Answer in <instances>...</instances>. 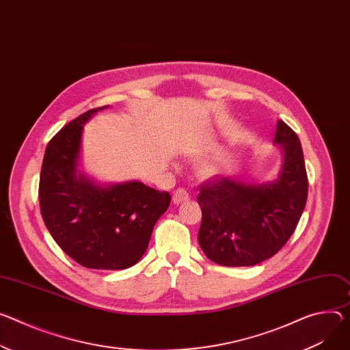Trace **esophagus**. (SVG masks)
<instances>
[{
	"mask_svg": "<svg viewBox=\"0 0 350 350\" xmlns=\"http://www.w3.org/2000/svg\"><path fill=\"white\" fill-rule=\"evenodd\" d=\"M189 200V194L187 193V189H184V188H177L176 191H174V194H173V202L174 204H181V202H185V201H188Z\"/></svg>",
	"mask_w": 350,
	"mask_h": 350,
	"instance_id": "obj_1",
	"label": "esophagus"
}]
</instances>
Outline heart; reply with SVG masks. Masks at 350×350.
Returning <instances> with one entry per match:
<instances>
[{
  "mask_svg": "<svg viewBox=\"0 0 350 350\" xmlns=\"http://www.w3.org/2000/svg\"><path fill=\"white\" fill-rule=\"evenodd\" d=\"M220 172V163L219 162H209L202 166V173L205 176H215Z\"/></svg>",
  "mask_w": 350,
  "mask_h": 350,
  "instance_id": "b5f03b06",
  "label": "heart"
}]
</instances>
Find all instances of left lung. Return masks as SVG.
I'll list each match as a JSON object with an SVG mask.
<instances>
[{"label": "left lung", "instance_id": "1", "mask_svg": "<svg viewBox=\"0 0 350 350\" xmlns=\"http://www.w3.org/2000/svg\"><path fill=\"white\" fill-rule=\"evenodd\" d=\"M275 144L283 162L278 177L262 184L217 177L201 185L198 243L205 256L225 267H252L272 256L293 234L307 201L308 180L299 137L282 120Z\"/></svg>", "mask_w": 350, "mask_h": 350}]
</instances>
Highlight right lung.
I'll list each match as a JSON object with an SVG mask.
<instances>
[{
    "label": "right lung",
    "instance_id": "add662e5",
    "mask_svg": "<svg viewBox=\"0 0 350 350\" xmlns=\"http://www.w3.org/2000/svg\"><path fill=\"white\" fill-rule=\"evenodd\" d=\"M106 107L81 114L49 142L39 202L46 228L67 256L85 268L117 271L141 260L172 197L141 181L99 185L78 172L83 125Z\"/></svg>",
    "mask_w": 350,
    "mask_h": 350
}]
</instances>
